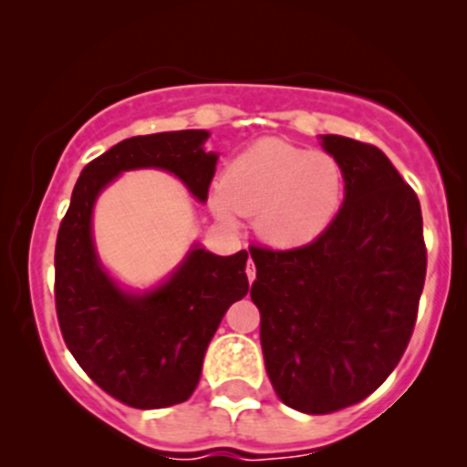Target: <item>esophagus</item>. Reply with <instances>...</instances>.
Segmentation results:
<instances>
[{
	"instance_id": "1",
	"label": "esophagus",
	"mask_w": 467,
	"mask_h": 467,
	"mask_svg": "<svg viewBox=\"0 0 467 467\" xmlns=\"http://www.w3.org/2000/svg\"><path fill=\"white\" fill-rule=\"evenodd\" d=\"M255 264H253V260H248V264H246V275H248V282H253L255 280Z\"/></svg>"
}]
</instances>
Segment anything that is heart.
<instances>
[{"instance_id": "1", "label": "heart", "mask_w": 467, "mask_h": 467, "mask_svg": "<svg viewBox=\"0 0 467 467\" xmlns=\"http://www.w3.org/2000/svg\"><path fill=\"white\" fill-rule=\"evenodd\" d=\"M346 199V169L325 150L260 140L225 167L214 196L221 219L255 216V233L277 248L317 242Z\"/></svg>"}]
</instances>
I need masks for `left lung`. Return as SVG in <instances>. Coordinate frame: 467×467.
<instances>
[{
    "label": "left lung",
    "instance_id": "1",
    "mask_svg": "<svg viewBox=\"0 0 467 467\" xmlns=\"http://www.w3.org/2000/svg\"><path fill=\"white\" fill-rule=\"evenodd\" d=\"M346 201L307 246H251L260 341L277 398L323 416L368 398L409 346L427 273L420 201L373 144L323 135Z\"/></svg>",
    "mask_w": 467,
    "mask_h": 467
}]
</instances>
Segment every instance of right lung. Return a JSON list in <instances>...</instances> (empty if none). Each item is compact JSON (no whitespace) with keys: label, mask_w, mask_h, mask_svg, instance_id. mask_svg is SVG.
<instances>
[{"label":"right lung","mask_w":467,"mask_h":467,"mask_svg":"<svg viewBox=\"0 0 467 467\" xmlns=\"http://www.w3.org/2000/svg\"><path fill=\"white\" fill-rule=\"evenodd\" d=\"M205 130L138 135L86 164L56 239V314L65 346L89 379L133 409L185 402L201 379L221 318L248 294V253L219 257L194 248L182 266L144 296H129L101 271L89 233L94 199L121 171L158 167L207 201L216 155Z\"/></svg>","instance_id":"add662e5"}]
</instances>
